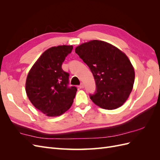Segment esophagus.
<instances>
[{
	"mask_svg": "<svg viewBox=\"0 0 160 160\" xmlns=\"http://www.w3.org/2000/svg\"><path fill=\"white\" fill-rule=\"evenodd\" d=\"M79 88H81V89L84 88V84H83V83H81V85H79Z\"/></svg>",
	"mask_w": 160,
	"mask_h": 160,
	"instance_id": "34e87169",
	"label": "esophagus"
}]
</instances>
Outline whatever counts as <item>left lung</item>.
I'll list each match as a JSON object with an SVG mask.
<instances>
[{"label": "left lung", "instance_id": "left-lung-1", "mask_svg": "<svg viewBox=\"0 0 160 160\" xmlns=\"http://www.w3.org/2000/svg\"><path fill=\"white\" fill-rule=\"evenodd\" d=\"M75 52L93 75L97 91L90 99L101 108L117 109L132 91L135 71L125 53L107 42L93 40L75 48Z\"/></svg>", "mask_w": 160, "mask_h": 160}]
</instances>
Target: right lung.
Segmentation results:
<instances>
[{"label": "right lung", "instance_id": "right-lung-1", "mask_svg": "<svg viewBox=\"0 0 160 160\" xmlns=\"http://www.w3.org/2000/svg\"><path fill=\"white\" fill-rule=\"evenodd\" d=\"M72 45L52 47L37 60L27 75L25 90L35 107L48 117H57L68 110L77 93L69 88V73L62 69V62L72 51Z\"/></svg>", "mask_w": 160, "mask_h": 160}]
</instances>
